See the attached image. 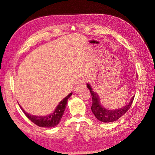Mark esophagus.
Listing matches in <instances>:
<instances>
[{
  "mask_svg": "<svg viewBox=\"0 0 155 155\" xmlns=\"http://www.w3.org/2000/svg\"><path fill=\"white\" fill-rule=\"evenodd\" d=\"M86 79H81V80H79L77 83L76 88H75V92H78L81 90V89L85 88L86 87Z\"/></svg>",
  "mask_w": 155,
  "mask_h": 155,
  "instance_id": "esophagus-1",
  "label": "esophagus"
}]
</instances>
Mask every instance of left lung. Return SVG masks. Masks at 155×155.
<instances>
[{
    "mask_svg": "<svg viewBox=\"0 0 155 155\" xmlns=\"http://www.w3.org/2000/svg\"><path fill=\"white\" fill-rule=\"evenodd\" d=\"M87 87L90 90L92 98V104L91 106L92 112L96 116V118L98 120L102 121V122H112V121H116L117 120L121 118L130 109L134 97V96L131 98L129 104H127V105L121 107V109L120 108L119 109L109 110L105 109V107L102 106L100 101L99 96L97 94V93L93 91L91 85H89V83L87 84Z\"/></svg>",
    "mask_w": 155,
    "mask_h": 155,
    "instance_id": "8db88e82",
    "label": "left lung"
}]
</instances>
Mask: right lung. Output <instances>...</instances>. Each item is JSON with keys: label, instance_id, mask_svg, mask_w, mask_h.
Here are the masks:
<instances>
[{"label": "right lung", "instance_id": "right-lung-1", "mask_svg": "<svg viewBox=\"0 0 155 155\" xmlns=\"http://www.w3.org/2000/svg\"><path fill=\"white\" fill-rule=\"evenodd\" d=\"M72 94V92L70 93L69 94L65 97L62 101H61L54 112H51V114L45 116H34L27 113V112H26L23 110V109L20 106V105L19 106L22 112H24L27 118L30 120H31L32 122L35 124V125L41 127H53L58 125L60 122L61 119L64 112L65 108H66L68 99L71 96Z\"/></svg>", "mask_w": 155, "mask_h": 155}]
</instances>
